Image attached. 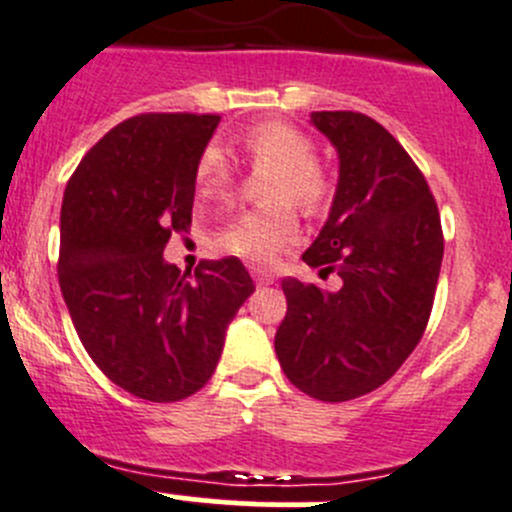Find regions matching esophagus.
Returning a JSON list of instances; mask_svg holds the SVG:
<instances>
[{
  "mask_svg": "<svg viewBox=\"0 0 512 512\" xmlns=\"http://www.w3.org/2000/svg\"><path fill=\"white\" fill-rule=\"evenodd\" d=\"M254 281H256V286H271L273 283V276L268 271H263V268H254Z\"/></svg>",
  "mask_w": 512,
  "mask_h": 512,
  "instance_id": "obj_1",
  "label": "esophagus"
}]
</instances>
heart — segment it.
I'll return each instance as SVG.
<instances>
[{"label":"heart","mask_w":512,"mask_h":512,"mask_svg":"<svg viewBox=\"0 0 512 512\" xmlns=\"http://www.w3.org/2000/svg\"><path fill=\"white\" fill-rule=\"evenodd\" d=\"M244 151L258 166H268L273 174L266 181L268 199H291L306 211L326 206L331 184L316 164L313 141L301 129L283 121L258 124L244 136ZM231 184V171L219 149H206L196 166V189L204 196L221 194ZM298 226L286 201L258 206L236 216L219 236V244L229 254L251 263H271L283 249L296 241Z\"/></svg>","instance_id":"heart-1"}]
</instances>
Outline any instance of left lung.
Wrapping results in <instances>:
<instances>
[{"instance_id": "1", "label": "left lung", "mask_w": 512, "mask_h": 512, "mask_svg": "<svg viewBox=\"0 0 512 512\" xmlns=\"http://www.w3.org/2000/svg\"><path fill=\"white\" fill-rule=\"evenodd\" d=\"M311 124L336 149L338 184L303 261L321 276L336 271L341 286L283 278L288 308L273 343L293 386L341 403L383 386L421 341L443 231L426 179L376 119L313 111Z\"/></svg>"}]
</instances>
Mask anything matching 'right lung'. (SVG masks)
<instances>
[{
  "mask_svg": "<svg viewBox=\"0 0 512 512\" xmlns=\"http://www.w3.org/2000/svg\"><path fill=\"white\" fill-rule=\"evenodd\" d=\"M216 114H139L109 131L64 191L59 286L91 361L154 403L206 386L254 281L239 258L186 278L164 258L191 224L196 166Z\"/></svg>",
  "mask_w": 512,
  "mask_h": 512,
  "instance_id": "right-lung-1",
  "label": "right lung"
}]
</instances>
